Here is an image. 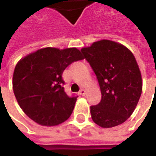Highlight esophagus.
Listing matches in <instances>:
<instances>
[{
  "mask_svg": "<svg viewBox=\"0 0 156 156\" xmlns=\"http://www.w3.org/2000/svg\"><path fill=\"white\" fill-rule=\"evenodd\" d=\"M86 94H87V91H86L85 89H83V88H82V89H81V91H80V94H81V95L84 96Z\"/></svg>",
  "mask_w": 156,
  "mask_h": 156,
  "instance_id": "34e87169",
  "label": "esophagus"
}]
</instances>
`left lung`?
<instances>
[{
  "instance_id": "1",
  "label": "left lung",
  "mask_w": 156,
  "mask_h": 156,
  "mask_svg": "<svg viewBox=\"0 0 156 156\" xmlns=\"http://www.w3.org/2000/svg\"><path fill=\"white\" fill-rule=\"evenodd\" d=\"M99 82L101 100L90 107L94 122L108 129L122 124L135 111L142 91L137 62L127 47L110 40H101L82 48Z\"/></svg>"
}]
</instances>
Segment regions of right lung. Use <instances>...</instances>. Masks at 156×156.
I'll return each instance as SVG.
<instances>
[{
    "instance_id": "add662e5",
    "label": "right lung",
    "mask_w": 156,
    "mask_h": 156,
    "mask_svg": "<svg viewBox=\"0 0 156 156\" xmlns=\"http://www.w3.org/2000/svg\"><path fill=\"white\" fill-rule=\"evenodd\" d=\"M84 59L76 48H43L21 58L13 75V90L22 111L41 126L53 127L69 119L77 97H69L63 71Z\"/></svg>"
}]
</instances>
